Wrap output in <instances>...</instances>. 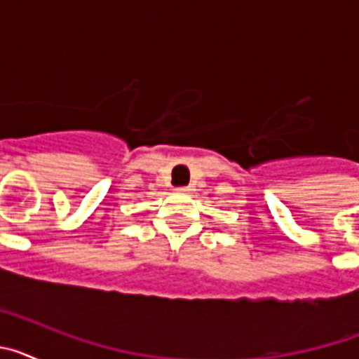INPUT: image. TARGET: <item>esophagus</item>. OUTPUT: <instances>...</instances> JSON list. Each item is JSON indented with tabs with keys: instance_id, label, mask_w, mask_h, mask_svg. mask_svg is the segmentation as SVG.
<instances>
[{
	"instance_id": "obj_1",
	"label": "esophagus",
	"mask_w": 359,
	"mask_h": 359,
	"mask_svg": "<svg viewBox=\"0 0 359 359\" xmlns=\"http://www.w3.org/2000/svg\"><path fill=\"white\" fill-rule=\"evenodd\" d=\"M177 194H190L192 192V189L190 187H180V189H176Z\"/></svg>"
}]
</instances>
